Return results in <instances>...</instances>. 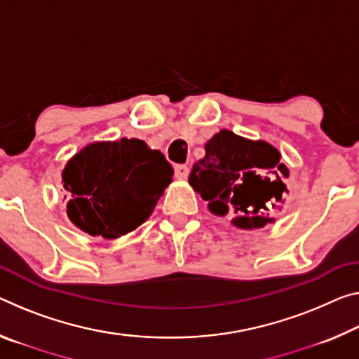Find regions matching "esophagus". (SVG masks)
<instances>
[{
    "label": "esophagus",
    "instance_id": "esophagus-1",
    "mask_svg": "<svg viewBox=\"0 0 359 359\" xmlns=\"http://www.w3.org/2000/svg\"><path fill=\"white\" fill-rule=\"evenodd\" d=\"M174 174L179 180H184V179L189 177L190 169H189V166H185V164H177V166L174 168Z\"/></svg>",
    "mask_w": 359,
    "mask_h": 359
}]
</instances>
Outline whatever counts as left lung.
I'll return each instance as SVG.
<instances>
[{"label": "left lung", "instance_id": "8db88e82", "mask_svg": "<svg viewBox=\"0 0 359 359\" xmlns=\"http://www.w3.org/2000/svg\"><path fill=\"white\" fill-rule=\"evenodd\" d=\"M206 155L193 164L189 184L214 215H230L241 230L264 229L281 210L291 170L281 153L265 140L241 137L222 129L204 145Z\"/></svg>", "mask_w": 359, "mask_h": 359}]
</instances>
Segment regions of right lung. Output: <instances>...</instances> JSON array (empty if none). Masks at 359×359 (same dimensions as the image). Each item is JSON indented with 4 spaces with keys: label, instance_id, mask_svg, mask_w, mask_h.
Returning a JSON list of instances; mask_svg holds the SVG:
<instances>
[{
    "label": "right lung",
    "instance_id": "add662e5",
    "mask_svg": "<svg viewBox=\"0 0 359 359\" xmlns=\"http://www.w3.org/2000/svg\"><path fill=\"white\" fill-rule=\"evenodd\" d=\"M172 166L140 139L93 142L62 170L67 215L90 236L116 240L150 217Z\"/></svg>",
    "mask_w": 359,
    "mask_h": 359
}]
</instances>
